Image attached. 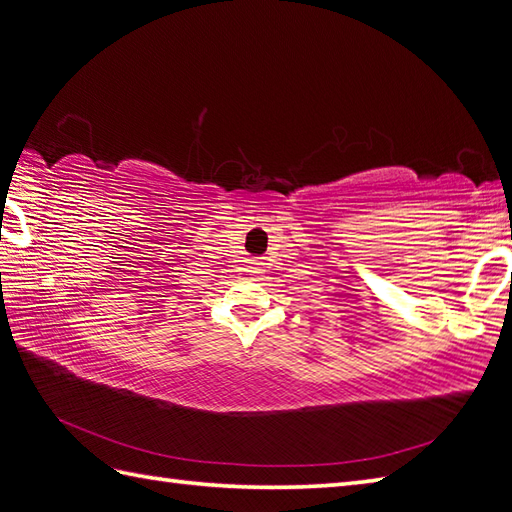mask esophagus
Listing matches in <instances>:
<instances>
[{"mask_svg":"<svg viewBox=\"0 0 512 512\" xmlns=\"http://www.w3.org/2000/svg\"><path fill=\"white\" fill-rule=\"evenodd\" d=\"M253 272H259V264H255V266H253Z\"/></svg>","mask_w":512,"mask_h":512,"instance_id":"34e87169","label":"esophagus"}]
</instances>
